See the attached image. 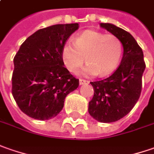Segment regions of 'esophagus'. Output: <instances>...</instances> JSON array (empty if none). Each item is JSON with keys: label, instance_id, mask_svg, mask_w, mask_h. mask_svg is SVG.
Segmentation results:
<instances>
[{"label": "esophagus", "instance_id": "34e87169", "mask_svg": "<svg viewBox=\"0 0 154 154\" xmlns=\"http://www.w3.org/2000/svg\"><path fill=\"white\" fill-rule=\"evenodd\" d=\"M88 81L87 80H85V79H82V78H80L79 79V83H80V85H82V84H85V83H88Z\"/></svg>", "mask_w": 154, "mask_h": 154}]
</instances>
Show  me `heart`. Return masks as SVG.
Instances as JSON below:
<instances>
[{"label": "heart", "instance_id": "obj_1", "mask_svg": "<svg viewBox=\"0 0 154 154\" xmlns=\"http://www.w3.org/2000/svg\"><path fill=\"white\" fill-rule=\"evenodd\" d=\"M123 54V43L119 37L100 31L88 29L67 42L62 48V60L68 71L76 72L85 61L82 72L87 75L105 77L119 65Z\"/></svg>", "mask_w": 154, "mask_h": 154}]
</instances>
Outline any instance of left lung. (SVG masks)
Instances as JSON below:
<instances>
[{"instance_id":"left-lung-1","label":"left lung","mask_w":154,"mask_h":154,"mask_svg":"<svg viewBox=\"0 0 154 154\" xmlns=\"http://www.w3.org/2000/svg\"><path fill=\"white\" fill-rule=\"evenodd\" d=\"M100 26L119 38L124 55L110 77L90 82L94 96L88 103V112L99 122L112 123L129 113L140 98L146 64L141 48L129 32L112 24L101 23Z\"/></svg>"}]
</instances>
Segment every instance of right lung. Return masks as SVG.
Wrapping results in <instances>:
<instances>
[{"label":"right lung","mask_w":154,"mask_h":154,"mask_svg":"<svg viewBox=\"0 0 154 154\" xmlns=\"http://www.w3.org/2000/svg\"><path fill=\"white\" fill-rule=\"evenodd\" d=\"M78 24H55L38 29L14 56L12 94L19 109L32 119L54 118L68 94L79 85L62 60V48Z\"/></svg>","instance_id":"right-lung-1"}]
</instances>
